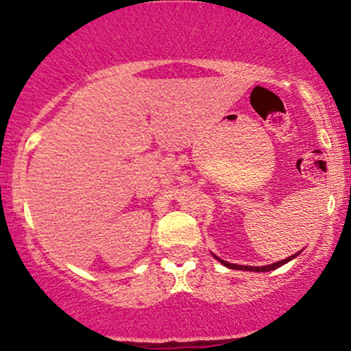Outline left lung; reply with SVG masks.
Here are the masks:
<instances>
[{"label": "left lung", "mask_w": 351, "mask_h": 351, "mask_svg": "<svg viewBox=\"0 0 351 351\" xmlns=\"http://www.w3.org/2000/svg\"><path fill=\"white\" fill-rule=\"evenodd\" d=\"M214 254V253H212ZM300 254V251H297L295 254H292V256H289V258H285V260H280V261H277V263H271V265H265V267H246V265H236V263H229V261H224V260H221V258L219 256H215L214 254V258L217 261H221L222 265H224V267H228V268H231V270H244V271H271V270H277L278 267H282V265H285V263H289L290 260H293V258L295 256H299Z\"/></svg>", "instance_id": "8db88e82"}]
</instances>
